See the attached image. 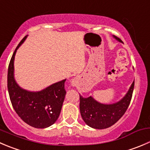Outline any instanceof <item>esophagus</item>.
Segmentation results:
<instances>
[{"label": "esophagus", "mask_w": 150, "mask_h": 150, "mask_svg": "<svg viewBox=\"0 0 150 150\" xmlns=\"http://www.w3.org/2000/svg\"><path fill=\"white\" fill-rule=\"evenodd\" d=\"M76 80H75V79H73V80H72V82H71V84H72V86H75V85H76Z\"/></svg>", "instance_id": "obj_1"}]
</instances>
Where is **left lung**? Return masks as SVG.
Returning a JSON list of instances; mask_svg holds the SVG:
<instances>
[{
	"instance_id": "left-lung-1",
	"label": "left lung",
	"mask_w": 150,
	"mask_h": 150,
	"mask_svg": "<svg viewBox=\"0 0 150 150\" xmlns=\"http://www.w3.org/2000/svg\"><path fill=\"white\" fill-rule=\"evenodd\" d=\"M114 38L122 42L115 36ZM134 81L132 83L125 95L118 102L104 104L97 101L91 96L83 97L80 95V111L83 120L89 127L94 129H105L115 124L127 110L132 98Z\"/></svg>"
}]
</instances>
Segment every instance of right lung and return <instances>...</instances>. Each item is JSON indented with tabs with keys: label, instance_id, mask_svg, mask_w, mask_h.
Here are the masks:
<instances>
[{
	"label": "right lung",
	"instance_id": "add662e5",
	"mask_svg": "<svg viewBox=\"0 0 150 150\" xmlns=\"http://www.w3.org/2000/svg\"><path fill=\"white\" fill-rule=\"evenodd\" d=\"M27 36L21 40L12 55L8 69V91L13 108L22 120L36 128H46L56 122L60 115L66 91L67 79L56 82L38 91L23 88L14 78V57Z\"/></svg>",
	"mask_w": 150,
	"mask_h": 150
}]
</instances>
